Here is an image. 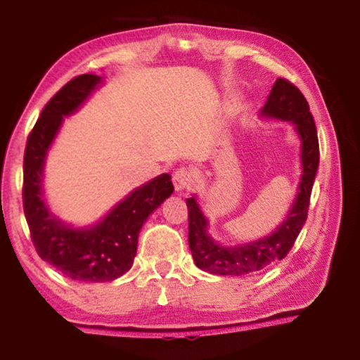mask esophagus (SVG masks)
<instances>
[{"label":"esophagus","instance_id":"obj_1","mask_svg":"<svg viewBox=\"0 0 360 360\" xmlns=\"http://www.w3.org/2000/svg\"><path fill=\"white\" fill-rule=\"evenodd\" d=\"M173 184L176 191H188L193 184V174L191 169L178 168L173 173Z\"/></svg>","mask_w":360,"mask_h":360}]
</instances>
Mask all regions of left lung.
Returning a JSON list of instances; mask_svg holds the SVG:
<instances>
[{
  "instance_id": "1",
  "label": "left lung",
  "mask_w": 360,
  "mask_h": 360,
  "mask_svg": "<svg viewBox=\"0 0 360 360\" xmlns=\"http://www.w3.org/2000/svg\"><path fill=\"white\" fill-rule=\"evenodd\" d=\"M262 115L273 119L294 122L302 139L303 174L295 203L288 219L278 230L259 241L249 245L224 248L216 245L206 233V219L195 198H187L188 208V248L195 265L214 275H248L266 268L284 259L294 246L298 233L308 216L309 197L319 165V141L313 114L303 94L288 79L279 77L273 85Z\"/></svg>"
}]
</instances>
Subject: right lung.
<instances>
[{"label": "right lung", "mask_w": 360, "mask_h": 360, "mask_svg": "<svg viewBox=\"0 0 360 360\" xmlns=\"http://www.w3.org/2000/svg\"><path fill=\"white\" fill-rule=\"evenodd\" d=\"M100 81L96 75H81L65 84L42 109L23 155V211L36 252L65 276L82 283L112 281L130 270L139 230L174 188L172 176L160 174L133 191L92 229L66 227L49 212L41 192L46 152L63 115L75 112Z\"/></svg>", "instance_id": "obj_1"}]
</instances>
